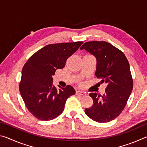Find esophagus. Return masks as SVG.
Instances as JSON below:
<instances>
[{
  "label": "esophagus",
  "instance_id": "esophagus-1",
  "mask_svg": "<svg viewBox=\"0 0 147 147\" xmlns=\"http://www.w3.org/2000/svg\"><path fill=\"white\" fill-rule=\"evenodd\" d=\"M76 94H78V95H86V92H84V91H76Z\"/></svg>",
  "mask_w": 147,
  "mask_h": 147
}]
</instances>
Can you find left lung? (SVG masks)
Instances as JSON below:
<instances>
[{
	"mask_svg": "<svg viewBox=\"0 0 147 147\" xmlns=\"http://www.w3.org/2000/svg\"><path fill=\"white\" fill-rule=\"evenodd\" d=\"M80 49H85L96 57L95 75L101 80V83L107 85L102 95L89 94L93 104L85 109V113L94 121L108 123L120 115L132 91L133 78L129 62L123 52L106 41L86 42Z\"/></svg>",
	"mask_w": 147,
	"mask_h": 147,
	"instance_id": "left-lung-1",
	"label": "left lung"
}]
</instances>
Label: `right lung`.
I'll return each mask as SVG.
<instances>
[{
	"label": "right lung",
	"instance_id": "obj_1",
	"mask_svg": "<svg viewBox=\"0 0 147 147\" xmlns=\"http://www.w3.org/2000/svg\"><path fill=\"white\" fill-rule=\"evenodd\" d=\"M83 41L47 45L30 57L22 69L19 91L28 110L41 121H50L63 112L66 100L75 94L73 87L53 85L57 69H63L67 59Z\"/></svg>",
	"mask_w": 147,
	"mask_h": 147
}]
</instances>
